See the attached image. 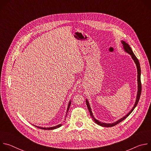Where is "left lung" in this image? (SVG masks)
Listing matches in <instances>:
<instances>
[{"label":"left lung","instance_id":"left-lung-1","mask_svg":"<svg viewBox=\"0 0 151 151\" xmlns=\"http://www.w3.org/2000/svg\"><path fill=\"white\" fill-rule=\"evenodd\" d=\"M121 43L123 45V48L124 50V51L127 52L128 54H130L131 56H132V59L134 60L136 65V67H137V83H138V90H137V97H136V101H135V103L134 104V106L133 107L132 109L125 116H123L122 118H121V119H119V120L116 121V122H113V123H104V122H101L99 121H98L97 119H96L94 117V115L92 113V111H91V107H90V105L89 104V102L88 101L87 99H86V103H87V107L88 109L89 110V112H90V115L91 116V118H93V121L98 125L101 126V127H113V126H115V125L119 124V122H121V121H122L123 120H124L126 118H127L129 115H130V114L133 111V110L134 109L135 107H136L138 102H139V100L140 99V95H141V92H142V84H141V80H140V75H141V69H140V63L138 60V59L137 58V57H136V55H134V54L133 53L132 48H130V45H129L127 43H126L125 41L124 40H121Z\"/></svg>","mask_w":151,"mask_h":151}]
</instances>
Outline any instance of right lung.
I'll return each mask as SVG.
<instances>
[{
  "label": "right lung",
  "mask_w": 151,
  "mask_h": 151,
  "mask_svg": "<svg viewBox=\"0 0 151 151\" xmlns=\"http://www.w3.org/2000/svg\"><path fill=\"white\" fill-rule=\"evenodd\" d=\"M70 104H71V101L70 100V101H69V104H68V109H67V111H66V117L67 114H68V111H69V107H70ZM33 125H34L33 124ZM61 125H62V124H58V125H56V126H54V127H47H47H41L36 126V125H35V126H36V127L37 128H38L42 129V130H54V129H56V128H57L60 127Z\"/></svg>",
  "instance_id": "obj_1"
}]
</instances>
